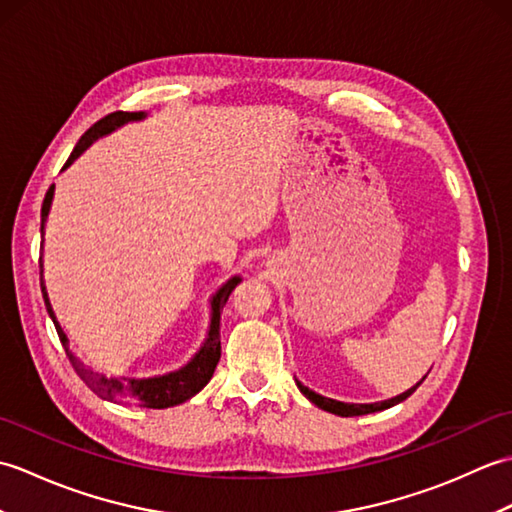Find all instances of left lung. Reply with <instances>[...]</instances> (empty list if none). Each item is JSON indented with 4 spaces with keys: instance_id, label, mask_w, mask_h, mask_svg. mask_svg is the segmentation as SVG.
I'll return each mask as SVG.
<instances>
[{
    "instance_id": "left-lung-1",
    "label": "left lung",
    "mask_w": 512,
    "mask_h": 512,
    "mask_svg": "<svg viewBox=\"0 0 512 512\" xmlns=\"http://www.w3.org/2000/svg\"><path fill=\"white\" fill-rule=\"evenodd\" d=\"M427 378V374H424L416 385L409 387L407 391H402V394L394 396V398H387V400H378V402H343V400H334V398H328V396H321L317 394V391L306 387L301 383V380H297V387L303 396H306L310 402H314L319 409L323 411H330L334 413V416H341V418H350V416H365V413H374V411H383V409H389L398 405V402L407 400L413 391H416L420 387L422 380Z\"/></svg>"
}]
</instances>
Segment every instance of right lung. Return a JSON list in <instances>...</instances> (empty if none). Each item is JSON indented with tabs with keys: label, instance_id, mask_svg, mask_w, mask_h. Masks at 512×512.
<instances>
[{
	"label": "right lung",
	"instance_id": "right-lung-1",
	"mask_svg": "<svg viewBox=\"0 0 512 512\" xmlns=\"http://www.w3.org/2000/svg\"><path fill=\"white\" fill-rule=\"evenodd\" d=\"M147 114L145 112H114L110 116L101 118L99 123L92 125L88 132H85L76 147L72 149V154L68 162L63 165V171L68 169L72 162L79 158L85 149H88L96 140L112 134L114 129L123 127L125 123L132 121H143ZM54 198V184L48 189L46 198H43L41 206V235L43 228H46V220L52 206ZM39 275H41V292H43V301H46V310L50 314V319L57 328V334L61 339V345L65 347V354H68L72 367L76 369V374L81 376V380L88 385L96 396H101L103 400L110 402H123V405H140V407H149V409H167V407H176L182 405L184 400L193 398L198 391L204 389V385L213 378V372L217 363H220V317H222V308L226 306L228 297L235 290V286L242 281V277L235 275L226 281V284L220 286V290L211 297V321H209V332H206V339L200 345V350L193 354L191 361L187 365H182L180 369H173V372L160 374V376H149V378H129V376H105V374H96L90 367H85L76 354L70 350V341L65 336L61 323L57 319V314L52 310V303L48 299V290L46 284H43V259H39Z\"/></svg>",
	"mask_w": 512,
	"mask_h": 512
}]
</instances>
